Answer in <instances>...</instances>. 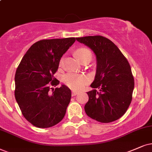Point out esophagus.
<instances>
[{
    "mask_svg": "<svg viewBox=\"0 0 152 152\" xmlns=\"http://www.w3.org/2000/svg\"><path fill=\"white\" fill-rule=\"evenodd\" d=\"M78 92L72 91V96H76V95H78Z\"/></svg>",
    "mask_w": 152,
    "mask_h": 152,
    "instance_id": "1",
    "label": "esophagus"
}]
</instances>
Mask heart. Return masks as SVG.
Masks as SVG:
<instances>
[{
  "instance_id": "b5f03b06",
  "label": "heart",
  "mask_w": 152,
  "mask_h": 152,
  "mask_svg": "<svg viewBox=\"0 0 152 152\" xmlns=\"http://www.w3.org/2000/svg\"><path fill=\"white\" fill-rule=\"evenodd\" d=\"M75 55L82 63L87 59H92V53L89 49L86 48H81L75 52ZM63 59L59 62V65H62ZM88 78L85 75L69 74H65L62 78V81L66 86L74 90H80L85 87L88 83Z\"/></svg>"
}]
</instances>
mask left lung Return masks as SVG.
<instances>
[{
  "instance_id": "left-lung-1",
  "label": "left lung",
  "mask_w": 152,
  "mask_h": 152,
  "mask_svg": "<svg viewBox=\"0 0 152 152\" xmlns=\"http://www.w3.org/2000/svg\"><path fill=\"white\" fill-rule=\"evenodd\" d=\"M95 53L97 70L93 90L88 92L86 114L101 123L118 120L126 112L132 99L134 78L127 59L118 47L102 36L76 38ZM99 89L97 91L96 89Z\"/></svg>"
}]
</instances>
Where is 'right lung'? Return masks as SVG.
Listing matches in <instances>:
<instances>
[{
    "mask_svg": "<svg viewBox=\"0 0 152 152\" xmlns=\"http://www.w3.org/2000/svg\"><path fill=\"white\" fill-rule=\"evenodd\" d=\"M75 41V38L41 40L31 46L17 67L15 99L24 118L36 127L55 126L66 114L71 90L62 85L54 90L52 86L59 84L54 74L61 57Z\"/></svg>",
    "mask_w": 152,
    "mask_h": 152,
    "instance_id": "obj_1",
    "label": "right lung"
}]
</instances>
